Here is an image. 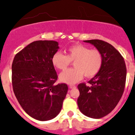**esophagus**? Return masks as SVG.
Listing matches in <instances>:
<instances>
[{"instance_id":"esophagus-1","label":"esophagus","mask_w":135,"mask_h":135,"mask_svg":"<svg viewBox=\"0 0 135 135\" xmlns=\"http://www.w3.org/2000/svg\"><path fill=\"white\" fill-rule=\"evenodd\" d=\"M69 88L72 89V88H76V86L74 85V84H70V85L69 86Z\"/></svg>"}]
</instances>
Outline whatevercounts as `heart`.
<instances>
[{"instance_id":"heart-1","label":"heart","mask_w":135,"mask_h":135,"mask_svg":"<svg viewBox=\"0 0 135 135\" xmlns=\"http://www.w3.org/2000/svg\"><path fill=\"white\" fill-rule=\"evenodd\" d=\"M73 62L74 68L60 73V80L67 84H74L83 76L92 78L101 70L103 62V55L97 49H90L81 44L68 47L66 55L57 52L52 56L54 66L60 70H65Z\"/></svg>"}]
</instances>
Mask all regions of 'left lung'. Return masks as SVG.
<instances>
[{
	"instance_id": "8db88e82",
	"label": "left lung",
	"mask_w": 135,
	"mask_h": 135,
	"mask_svg": "<svg viewBox=\"0 0 135 135\" xmlns=\"http://www.w3.org/2000/svg\"><path fill=\"white\" fill-rule=\"evenodd\" d=\"M103 55V62L99 72L90 80L77 86L80 95L77 104L80 112L91 118H101L116 107L126 86V69L123 57L112 45L100 40H86Z\"/></svg>"
}]
</instances>
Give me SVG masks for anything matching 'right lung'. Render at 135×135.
I'll return each instance as SVG.
<instances>
[{
    "mask_svg": "<svg viewBox=\"0 0 135 135\" xmlns=\"http://www.w3.org/2000/svg\"><path fill=\"white\" fill-rule=\"evenodd\" d=\"M58 49L56 41L38 40L28 45L13 58V92L23 110L37 120L56 117L68 92L66 84H55L58 75L52 58Z\"/></svg>",
    "mask_w": 135,
    "mask_h": 135,
    "instance_id": "add662e5",
    "label": "right lung"
}]
</instances>
